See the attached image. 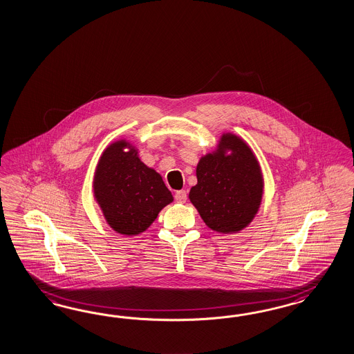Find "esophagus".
<instances>
[{
  "mask_svg": "<svg viewBox=\"0 0 354 354\" xmlns=\"http://www.w3.org/2000/svg\"><path fill=\"white\" fill-rule=\"evenodd\" d=\"M174 199H176V202L178 203L186 202V201H187V192H185V190L176 192V194H174Z\"/></svg>",
  "mask_w": 354,
  "mask_h": 354,
  "instance_id": "esophagus-1",
  "label": "esophagus"
}]
</instances>
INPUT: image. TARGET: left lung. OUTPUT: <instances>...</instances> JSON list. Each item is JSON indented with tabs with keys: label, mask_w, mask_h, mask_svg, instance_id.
I'll return each instance as SVG.
<instances>
[{
	"label": "left lung",
	"mask_w": 354,
	"mask_h": 354,
	"mask_svg": "<svg viewBox=\"0 0 354 354\" xmlns=\"http://www.w3.org/2000/svg\"><path fill=\"white\" fill-rule=\"evenodd\" d=\"M196 178L198 183L189 194L190 202L214 232H241L259 212L263 173L252 150L241 137L223 134L217 149L198 162Z\"/></svg>",
	"instance_id": "left-lung-1"
}]
</instances>
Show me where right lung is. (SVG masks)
Wrapping results in <instances>:
<instances>
[{
  "instance_id": "1",
  "label": "right lung",
  "mask_w": 354,
  "mask_h": 354,
  "mask_svg": "<svg viewBox=\"0 0 354 354\" xmlns=\"http://www.w3.org/2000/svg\"><path fill=\"white\" fill-rule=\"evenodd\" d=\"M93 190L106 221L122 235L145 232L173 202L162 176L143 164L137 149L125 140L113 142L102 153Z\"/></svg>"
}]
</instances>
